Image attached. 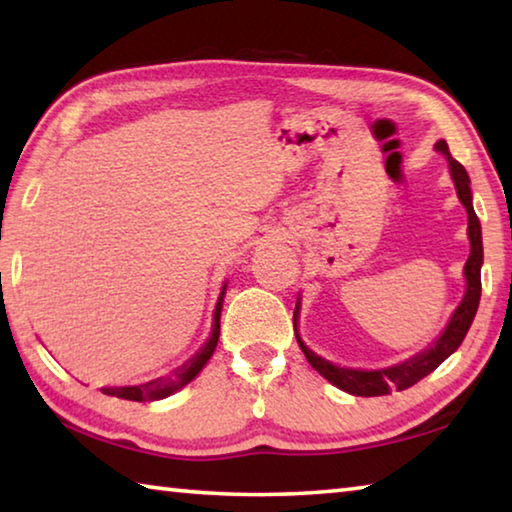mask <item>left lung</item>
I'll return each instance as SVG.
<instances>
[{"label":"left lung","mask_w":512,"mask_h":512,"mask_svg":"<svg viewBox=\"0 0 512 512\" xmlns=\"http://www.w3.org/2000/svg\"><path fill=\"white\" fill-rule=\"evenodd\" d=\"M436 149L440 153L447 155L449 160V171H452L454 185H456V194L461 198V203L467 210V235H470V257H467L465 264V280H467V291L465 298L461 302V307L454 311L452 320H449L447 329L443 336L436 341V345L429 350H424L418 357H413L409 361L400 363V366L386 368V370H350V368H339L334 363H329L325 359H320L318 354L311 352L305 343L300 341V336L296 332V339L300 350L305 352L307 361L314 366L316 372H320L327 381H332L334 386H339L341 391L350 393V395H359V397H377V395H388L391 391H406L413 384H418L420 379H424L429 372L436 370L440 363H443L449 354H452L458 345L463 343L467 329H470L476 309H479V300H481V264H483V241H481V223L479 216H476L474 207H472V192H470V178H467L465 167L458 160L452 158L449 153V146L445 140H440L436 144ZM296 316H298V307L296 314H293V327H296Z\"/></svg>","instance_id":"8db88e82"}]
</instances>
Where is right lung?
Masks as SVG:
<instances>
[{"label": "right lung", "instance_id": "add662e5", "mask_svg": "<svg viewBox=\"0 0 512 512\" xmlns=\"http://www.w3.org/2000/svg\"><path fill=\"white\" fill-rule=\"evenodd\" d=\"M223 293L225 287L219 296V302H216V311H214V325H212V336L210 341L205 343V348L196 354V357L185 363V366H180L176 372H173L171 377H160V379H153L149 384H140V386H126V388H103V393L112 395V397H121V400H131V402H153V400H162V397H167L171 393H176L178 388L187 386L189 381H192L198 372L203 370V366L207 361H210L212 352L216 348V343H219V332H221V325H219V318H221V302H223Z\"/></svg>", "mask_w": 512, "mask_h": 512}]
</instances>
